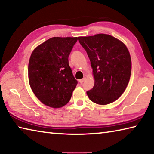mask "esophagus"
Segmentation results:
<instances>
[{
  "label": "esophagus",
  "mask_w": 154,
  "mask_h": 154,
  "mask_svg": "<svg viewBox=\"0 0 154 154\" xmlns=\"http://www.w3.org/2000/svg\"><path fill=\"white\" fill-rule=\"evenodd\" d=\"M85 77H83V79H79V83H82L83 82H84V81H85Z\"/></svg>",
  "instance_id": "esophagus-1"
}]
</instances>
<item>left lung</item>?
<instances>
[{
  "label": "left lung",
  "mask_w": 154,
  "mask_h": 154,
  "mask_svg": "<svg viewBox=\"0 0 154 154\" xmlns=\"http://www.w3.org/2000/svg\"><path fill=\"white\" fill-rule=\"evenodd\" d=\"M89 57L94 85L88 96L98 105H108L120 97L128 84L132 62L126 45L106 34L79 36Z\"/></svg>",
  "instance_id": "left-lung-1"
}]
</instances>
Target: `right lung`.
Listing matches in <instances>:
<instances>
[{
    "label": "right lung",
    "mask_w": 154,
    "mask_h": 154,
    "mask_svg": "<svg viewBox=\"0 0 154 154\" xmlns=\"http://www.w3.org/2000/svg\"><path fill=\"white\" fill-rule=\"evenodd\" d=\"M77 37H52L32 51L28 81L36 97L44 105L60 108L69 102L77 81L69 66V56Z\"/></svg>",
    "instance_id": "add662e5"
}]
</instances>
